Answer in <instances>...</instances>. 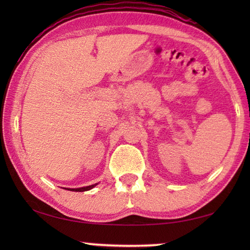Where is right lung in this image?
<instances>
[{
  "label": "right lung",
  "instance_id": "1",
  "mask_svg": "<svg viewBox=\"0 0 250 250\" xmlns=\"http://www.w3.org/2000/svg\"><path fill=\"white\" fill-rule=\"evenodd\" d=\"M96 185H98V183L92 184L89 186H83V188H65V189H68V191H73V192H86V191H89L91 188H94Z\"/></svg>",
  "mask_w": 250,
  "mask_h": 250
}]
</instances>
